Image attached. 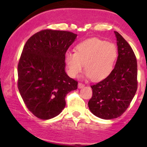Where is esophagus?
<instances>
[{
  "instance_id": "1",
  "label": "esophagus",
  "mask_w": 147,
  "mask_h": 147,
  "mask_svg": "<svg viewBox=\"0 0 147 147\" xmlns=\"http://www.w3.org/2000/svg\"><path fill=\"white\" fill-rule=\"evenodd\" d=\"M84 86H85V84H82V83H79L78 84L79 88H84Z\"/></svg>"
}]
</instances>
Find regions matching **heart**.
<instances>
[{"label": "heart", "instance_id": "obj_1", "mask_svg": "<svg viewBox=\"0 0 147 147\" xmlns=\"http://www.w3.org/2000/svg\"><path fill=\"white\" fill-rule=\"evenodd\" d=\"M75 53L65 55V63L70 77H77L83 69L86 75L92 81H99L108 77L113 69L118 55L114 43L99 38H90L79 43Z\"/></svg>", "mask_w": 147, "mask_h": 147}]
</instances>
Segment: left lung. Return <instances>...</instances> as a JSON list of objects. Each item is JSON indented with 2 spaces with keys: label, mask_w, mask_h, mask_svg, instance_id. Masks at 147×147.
I'll use <instances>...</instances> for the list:
<instances>
[{
  "label": "left lung",
  "mask_w": 147,
  "mask_h": 147,
  "mask_svg": "<svg viewBox=\"0 0 147 147\" xmlns=\"http://www.w3.org/2000/svg\"><path fill=\"white\" fill-rule=\"evenodd\" d=\"M118 57L110 75L90 86L92 95L88 107L99 118L111 119L121 116L126 111L138 88V65L134 52L127 41L115 31Z\"/></svg>",
  "instance_id": "left-lung-1"
}]
</instances>
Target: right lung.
Masks as SVG:
<instances>
[{
	"instance_id": "add662e5",
	"label": "right lung",
	"mask_w": 147,
	"mask_h": 147,
	"mask_svg": "<svg viewBox=\"0 0 147 147\" xmlns=\"http://www.w3.org/2000/svg\"><path fill=\"white\" fill-rule=\"evenodd\" d=\"M77 35L43 30L23 47L18 64V88L25 106L36 117H56L65 106V97L77 88V81L65 72V55Z\"/></svg>"
}]
</instances>
